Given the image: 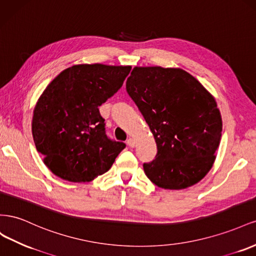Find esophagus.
Returning a JSON list of instances; mask_svg holds the SVG:
<instances>
[{"mask_svg":"<svg viewBox=\"0 0 256 256\" xmlns=\"http://www.w3.org/2000/svg\"><path fill=\"white\" fill-rule=\"evenodd\" d=\"M126 142L128 144V147H130V148H134L135 147V140H133V138H128Z\"/></svg>","mask_w":256,"mask_h":256,"instance_id":"1","label":"esophagus"}]
</instances>
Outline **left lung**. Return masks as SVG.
Instances as JSON below:
<instances>
[{"label":"left lung","mask_w":256,"mask_h":256,"mask_svg":"<svg viewBox=\"0 0 256 256\" xmlns=\"http://www.w3.org/2000/svg\"><path fill=\"white\" fill-rule=\"evenodd\" d=\"M128 96L154 136L158 153L144 170L156 186L181 190L206 176L222 136L214 98L188 72L160 66L134 68Z\"/></svg>","instance_id":"1"}]
</instances>
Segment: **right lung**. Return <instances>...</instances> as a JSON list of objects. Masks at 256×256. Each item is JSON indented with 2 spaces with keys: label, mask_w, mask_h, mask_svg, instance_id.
Segmentation results:
<instances>
[{
  "label": "right lung",
  "mask_w": 256,
  "mask_h": 256,
  "mask_svg": "<svg viewBox=\"0 0 256 256\" xmlns=\"http://www.w3.org/2000/svg\"><path fill=\"white\" fill-rule=\"evenodd\" d=\"M130 66L79 64L51 82L33 112L36 150L56 176L88 182L108 172L126 144L112 140L98 107L112 98Z\"/></svg>",
  "instance_id": "1"
}]
</instances>
